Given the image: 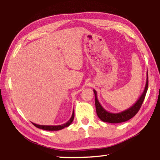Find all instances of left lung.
<instances>
[{
  "mask_svg": "<svg viewBox=\"0 0 160 160\" xmlns=\"http://www.w3.org/2000/svg\"><path fill=\"white\" fill-rule=\"evenodd\" d=\"M148 88V73L147 72V79H146V84L144 89V91L142 93L141 95L137 100L136 102L131 106L128 109H126L119 113H112L107 112L106 109H104L103 107L100 104L98 99H97V92L95 90H93L95 97V107H96V112L98 117L101 119L104 122H107L110 123H118L125 122L128 121L129 119L132 118L133 116L138 112L140 107L142 106V104L147 93Z\"/></svg>",
  "mask_w": 160,
  "mask_h": 160,
  "instance_id": "obj_1",
  "label": "left lung"
}]
</instances>
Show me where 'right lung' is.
<instances>
[{"instance_id":"right-lung-1","label":"right lung","mask_w":160,"mask_h":160,"mask_svg":"<svg viewBox=\"0 0 160 160\" xmlns=\"http://www.w3.org/2000/svg\"><path fill=\"white\" fill-rule=\"evenodd\" d=\"M74 111L72 112V114L71 116V118L69 119L68 121H67L66 123L64 124H62V125H58V126H43V125H39V124H36L34 123H32V124L34 126H36L37 128H40V129H42V130H46V131H59V130H61L64 128H66V127L69 126L70 124L72 123V121H73L74 119Z\"/></svg>"}]
</instances>
